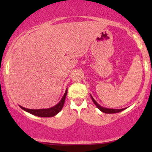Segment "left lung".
<instances>
[{"instance_id": "left-lung-1", "label": "left lung", "mask_w": 152, "mask_h": 152, "mask_svg": "<svg viewBox=\"0 0 152 152\" xmlns=\"http://www.w3.org/2000/svg\"><path fill=\"white\" fill-rule=\"evenodd\" d=\"M91 99L92 101H93V102L94 103V104H95L96 106V107L98 108V109L100 110V111H102V112L104 113H106V114H115V113H118L120 112V111H124L125 109H108V108H105L104 107V106H102L101 105H99V104L96 102V100L94 99L93 97H92V96L91 95Z\"/></svg>"}]
</instances>
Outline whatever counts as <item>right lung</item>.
Returning a JSON list of instances; mask_svg holds the SVG:
<instances>
[{
	"instance_id": "obj_1",
	"label": "right lung",
	"mask_w": 152,
	"mask_h": 152,
	"mask_svg": "<svg viewBox=\"0 0 152 152\" xmlns=\"http://www.w3.org/2000/svg\"><path fill=\"white\" fill-rule=\"evenodd\" d=\"M67 95V88H66L65 93L63 96L62 99L56 105H55L53 107L48 108V109H26V108L20 106L23 110L26 111V112H28L30 114L35 115V116H40V117H52V116H56L58 113L61 111L63 106H64V102H65V99Z\"/></svg>"
}]
</instances>
